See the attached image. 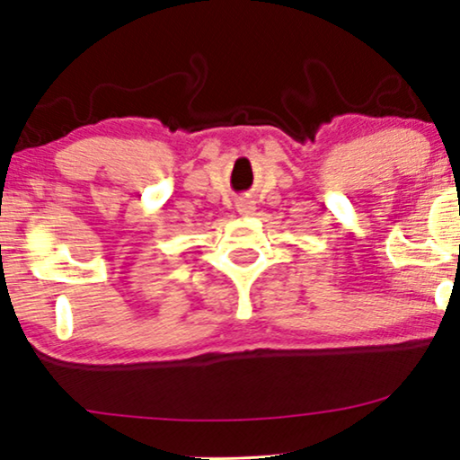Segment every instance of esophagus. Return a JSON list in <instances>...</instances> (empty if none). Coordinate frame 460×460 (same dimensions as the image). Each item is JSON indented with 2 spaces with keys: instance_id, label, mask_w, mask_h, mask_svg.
Listing matches in <instances>:
<instances>
[{
  "instance_id": "esophagus-1",
  "label": "esophagus",
  "mask_w": 460,
  "mask_h": 460,
  "mask_svg": "<svg viewBox=\"0 0 460 460\" xmlns=\"http://www.w3.org/2000/svg\"><path fill=\"white\" fill-rule=\"evenodd\" d=\"M236 209L241 216H253L255 213V203L253 200H241V203L236 205Z\"/></svg>"
}]
</instances>
